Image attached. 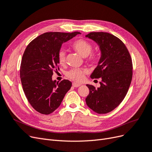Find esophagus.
<instances>
[{"instance_id": "1", "label": "esophagus", "mask_w": 152, "mask_h": 152, "mask_svg": "<svg viewBox=\"0 0 152 152\" xmlns=\"http://www.w3.org/2000/svg\"><path fill=\"white\" fill-rule=\"evenodd\" d=\"M72 86L74 87H78L81 86V84H77V83H75V82H73L72 83Z\"/></svg>"}]
</instances>
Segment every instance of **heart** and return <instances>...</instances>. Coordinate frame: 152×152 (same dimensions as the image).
Segmentation results:
<instances>
[{"label": "heart", "mask_w": 152, "mask_h": 152, "mask_svg": "<svg viewBox=\"0 0 152 152\" xmlns=\"http://www.w3.org/2000/svg\"><path fill=\"white\" fill-rule=\"evenodd\" d=\"M72 48L82 56L86 58V61L92 65H97L99 61V54L98 52L93 51V46L91 42L83 39H77L72 43ZM58 59L59 64L63 65L65 63L66 52L60 49L58 53ZM86 71L81 69L74 68L66 73V77L69 79L77 82H82L84 79Z\"/></svg>", "instance_id": "1"}]
</instances>
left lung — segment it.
I'll return each mask as SVG.
<instances>
[{"instance_id":"1","label":"left lung","mask_w":152,"mask_h":152,"mask_svg":"<svg viewBox=\"0 0 152 152\" xmlns=\"http://www.w3.org/2000/svg\"><path fill=\"white\" fill-rule=\"evenodd\" d=\"M86 37L94 40L102 51L98 65L92 79L101 78L100 87L87 84L89 94L87 105L99 114L112 112L121 103L129 88L132 77V62L122 41L107 32H91Z\"/></svg>"}]
</instances>
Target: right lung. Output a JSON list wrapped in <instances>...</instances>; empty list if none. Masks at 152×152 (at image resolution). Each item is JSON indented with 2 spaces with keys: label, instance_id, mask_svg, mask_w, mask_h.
I'll return each instance as SVG.
<instances>
[{
  "label": "right lung",
  "instance_id": "add662e5",
  "mask_svg": "<svg viewBox=\"0 0 152 152\" xmlns=\"http://www.w3.org/2000/svg\"><path fill=\"white\" fill-rule=\"evenodd\" d=\"M72 33L46 32L31 40L23 55L20 77L28 102L37 112L49 115L61 104L72 82L52 80L54 71L59 69L58 53L63 42L72 39Z\"/></svg>",
  "mask_w": 152,
  "mask_h": 152
}]
</instances>
